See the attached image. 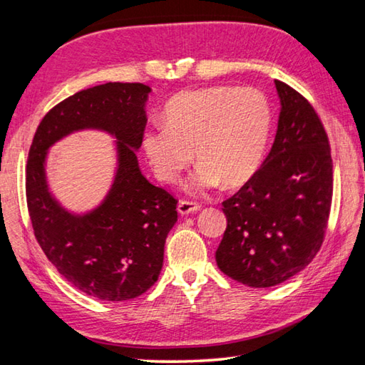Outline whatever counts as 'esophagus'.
<instances>
[{"label":"esophagus","instance_id":"esophagus-1","mask_svg":"<svg viewBox=\"0 0 365 365\" xmlns=\"http://www.w3.org/2000/svg\"><path fill=\"white\" fill-rule=\"evenodd\" d=\"M200 210V205L198 203H193V202H187V200H182V202L178 203V212L181 215H189L197 212Z\"/></svg>","mask_w":365,"mask_h":365}]
</instances>
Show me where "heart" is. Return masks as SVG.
Returning <instances> with one entry per match:
<instances>
[{
    "label": "heart",
    "mask_w": 365,
    "mask_h": 365,
    "mask_svg": "<svg viewBox=\"0 0 365 365\" xmlns=\"http://www.w3.org/2000/svg\"><path fill=\"white\" fill-rule=\"evenodd\" d=\"M271 124L269 103L254 88L193 89L175 96L163 123L145 129L141 150L154 175L165 182H175L195 153L200 162L187 181L192 193L222 182L240 187L262 167Z\"/></svg>",
    "instance_id": "b5f03b06"
}]
</instances>
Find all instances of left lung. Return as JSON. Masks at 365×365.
<instances>
[{
	"label": "left lung",
	"instance_id": "8db88e82",
	"mask_svg": "<svg viewBox=\"0 0 365 365\" xmlns=\"http://www.w3.org/2000/svg\"><path fill=\"white\" fill-rule=\"evenodd\" d=\"M276 138L262 168L224 202L227 230L219 269L241 284L269 288L292 279L322 247L332 200L328 135L307 99L276 80Z\"/></svg>",
	"mask_w": 365,
	"mask_h": 365
}]
</instances>
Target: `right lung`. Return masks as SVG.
I'll return each instance as SVG.
<instances>
[{
  "label": "right lung",
  "instance_id": "add662e5",
  "mask_svg": "<svg viewBox=\"0 0 365 365\" xmlns=\"http://www.w3.org/2000/svg\"><path fill=\"white\" fill-rule=\"evenodd\" d=\"M150 93L148 85L116 81L83 89L43 116L29 150L26 202L36 240L58 272L96 299L128 301L151 288L178 220L176 200L138 167ZM81 130L115 138L117 167L103 202L73 213L51 193L45 167L49 148Z\"/></svg>",
  "mask_w": 365,
  "mask_h": 365
}]
</instances>
